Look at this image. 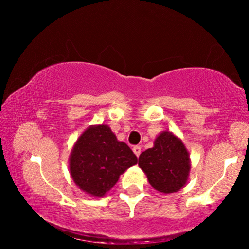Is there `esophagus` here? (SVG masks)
I'll list each match as a JSON object with an SVG mask.
<instances>
[{
    "label": "esophagus",
    "mask_w": 249,
    "mask_h": 249,
    "mask_svg": "<svg viewBox=\"0 0 249 249\" xmlns=\"http://www.w3.org/2000/svg\"><path fill=\"white\" fill-rule=\"evenodd\" d=\"M132 152H134L135 155L138 158V156L141 155V147H139V146H134V147H132Z\"/></svg>",
    "instance_id": "1"
}]
</instances>
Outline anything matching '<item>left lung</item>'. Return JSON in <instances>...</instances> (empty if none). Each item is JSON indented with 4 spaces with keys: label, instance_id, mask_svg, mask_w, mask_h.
<instances>
[{
    "label": "left lung",
    "instance_id": "obj_1",
    "mask_svg": "<svg viewBox=\"0 0 249 249\" xmlns=\"http://www.w3.org/2000/svg\"><path fill=\"white\" fill-rule=\"evenodd\" d=\"M138 165L149 185L163 194L183 188L192 168L188 149L171 131H162L155 138L154 146L139 155Z\"/></svg>",
    "mask_w": 249,
    "mask_h": 249
}]
</instances>
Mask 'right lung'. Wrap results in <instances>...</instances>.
<instances>
[{
  "label": "right lung",
  "instance_id": "1",
  "mask_svg": "<svg viewBox=\"0 0 249 249\" xmlns=\"http://www.w3.org/2000/svg\"><path fill=\"white\" fill-rule=\"evenodd\" d=\"M137 164V158L124 142L118 141L107 124L89 125L74 142L69 156L71 178L93 197H103L120 176Z\"/></svg>",
  "mask_w": 249,
  "mask_h": 249
}]
</instances>
